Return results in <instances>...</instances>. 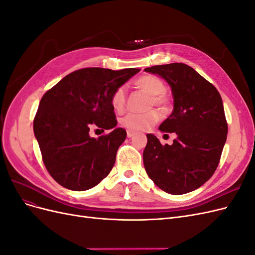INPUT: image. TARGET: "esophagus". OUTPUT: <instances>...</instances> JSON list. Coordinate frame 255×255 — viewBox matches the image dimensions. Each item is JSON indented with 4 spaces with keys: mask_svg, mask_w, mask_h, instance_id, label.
<instances>
[{
    "mask_svg": "<svg viewBox=\"0 0 255 255\" xmlns=\"http://www.w3.org/2000/svg\"><path fill=\"white\" fill-rule=\"evenodd\" d=\"M127 135H128V138H130V137H133L135 135V132H133V130H130V129H128Z\"/></svg>",
    "mask_w": 255,
    "mask_h": 255,
    "instance_id": "34e87169",
    "label": "esophagus"
}]
</instances>
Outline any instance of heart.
Returning <instances> with one entry per match:
<instances>
[{"mask_svg": "<svg viewBox=\"0 0 255 255\" xmlns=\"http://www.w3.org/2000/svg\"><path fill=\"white\" fill-rule=\"evenodd\" d=\"M135 85L151 96L149 101V106H155L157 109L165 111L169 105V99L164 94L165 92V84L160 79L155 75L146 74L138 78L135 81ZM111 103L114 109L118 112L125 110L127 104V87L119 86L116 88L111 97ZM160 115L157 111L151 110L146 113H128L125 117L121 119V125L135 132L139 130H145L152 126L158 122Z\"/></svg>", "mask_w": 255, "mask_h": 255, "instance_id": "1", "label": "heart"}]
</instances>
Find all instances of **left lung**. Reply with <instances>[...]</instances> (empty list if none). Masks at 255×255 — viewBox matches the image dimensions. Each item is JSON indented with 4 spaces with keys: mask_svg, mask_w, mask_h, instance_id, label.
Segmentation results:
<instances>
[{
    "mask_svg": "<svg viewBox=\"0 0 255 255\" xmlns=\"http://www.w3.org/2000/svg\"><path fill=\"white\" fill-rule=\"evenodd\" d=\"M144 71L170 85L174 109L159 130L176 135L171 145L146 135L145 171L168 194H187L210 180L219 165L228 135L222 99L213 84L185 64L153 66Z\"/></svg>",
    "mask_w": 255,
    "mask_h": 255,
    "instance_id": "left-lung-1",
    "label": "left lung"
}]
</instances>
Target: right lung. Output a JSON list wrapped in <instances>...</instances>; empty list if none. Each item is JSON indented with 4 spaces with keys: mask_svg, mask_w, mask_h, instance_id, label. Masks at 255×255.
<instances>
[{
    "mask_svg": "<svg viewBox=\"0 0 255 255\" xmlns=\"http://www.w3.org/2000/svg\"><path fill=\"white\" fill-rule=\"evenodd\" d=\"M139 71L83 68L43 95L34 118V133L45 168L61 186L87 190L109 175L127 137L126 129L115 128L117 119L111 97ZM91 127L113 129L94 138L89 136Z\"/></svg>",
    "mask_w": 255,
    "mask_h": 255,
    "instance_id": "right-lung-1",
    "label": "right lung"
}]
</instances>
